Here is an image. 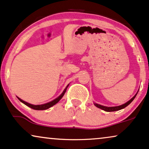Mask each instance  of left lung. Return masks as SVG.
I'll return each instance as SVG.
<instances>
[{"mask_svg":"<svg viewBox=\"0 0 149 149\" xmlns=\"http://www.w3.org/2000/svg\"><path fill=\"white\" fill-rule=\"evenodd\" d=\"M138 94V93H137ZM137 94L135 95L134 97L131 98V100H129L128 102H127L126 103L123 104V105H120V106H117V107H105V106H103V105H98V104H96V103H94V105L96 106V107H97L98 108H100V109L104 110V111H108V112H110V111H118V110H120V109H123V108L126 107L127 106H128L129 104H130L131 102L134 100V99L135 98H136V96L137 95Z\"/></svg>","mask_w":149,"mask_h":149,"instance_id":"8db88e82","label":"left lung"}]
</instances>
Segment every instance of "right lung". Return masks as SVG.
<instances>
[{
  "instance_id": "right-lung-1",
  "label": "right lung",
  "mask_w": 149,
  "mask_h": 149,
  "mask_svg": "<svg viewBox=\"0 0 149 149\" xmlns=\"http://www.w3.org/2000/svg\"><path fill=\"white\" fill-rule=\"evenodd\" d=\"M68 86H69V85H68V86H66V88H65V90H63V93L61 94V95L59 96V97H57V98H55V99L53 100V101L49 102V103H46V104H43V105H32V104H30V103H26V102H25V101H24V100H22V99H20V98L18 97V98L19 99V100H20V101L22 102V103H24V105H26V106H28V107H31V109H36V110H44V109H49V108L51 107L52 106H53L54 105H55L56 103H57L59 101V100H60L61 98L63 97V95H64L65 92V91H66L67 88H68Z\"/></svg>"
}]
</instances>
